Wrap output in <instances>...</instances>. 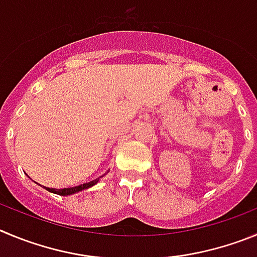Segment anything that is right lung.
Instances as JSON below:
<instances>
[{
	"label": "right lung",
	"mask_w": 257,
	"mask_h": 257,
	"mask_svg": "<svg viewBox=\"0 0 257 257\" xmlns=\"http://www.w3.org/2000/svg\"><path fill=\"white\" fill-rule=\"evenodd\" d=\"M98 180H100V178H97V179L92 180V182H88V183L80 184V186L70 187V188L55 189V188H47V187H46V189H47L48 192H52V193H56V195H60V196H69V195H73V193H77V192L83 191V189H87V188H89V187L94 186V184H96Z\"/></svg>",
	"instance_id": "1"
}]
</instances>
